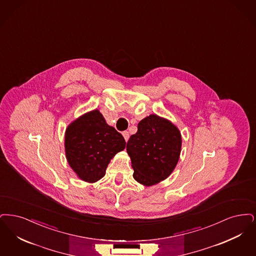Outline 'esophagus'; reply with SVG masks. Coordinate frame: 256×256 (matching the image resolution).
<instances>
[{
	"label": "esophagus",
	"mask_w": 256,
	"mask_h": 256,
	"mask_svg": "<svg viewBox=\"0 0 256 256\" xmlns=\"http://www.w3.org/2000/svg\"><path fill=\"white\" fill-rule=\"evenodd\" d=\"M122 134L123 136H124V138H125V140H126V142H128V140H129V136H129V132H128V131H124V132L122 133Z\"/></svg>",
	"instance_id": "esophagus-1"
}]
</instances>
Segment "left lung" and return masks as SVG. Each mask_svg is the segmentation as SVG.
I'll use <instances>...</instances> for the list:
<instances>
[{"label": "left lung", "instance_id": "obj_1", "mask_svg": "<svg viewBox=\"0 0 256 256\" xmlns=\"http://www.w3.org/2000/svg\"><path fill=\"white\" fill-rule=\"evenodd\" d=\"M134 169L133 177L144 186L168 178L178 164L182 134L178 127L164 118L152 114L138 124L126 146Z\"/></svg>", "mask_w": 256, "mask_h": 256}]
</instances>
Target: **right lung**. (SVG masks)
Instances as JSON below:
<instances>
[{"label": "right lung", "mask_w": 256, "mask_h": 256, "mask_svg": "<svg viewBox=\"0 0 256 256\" xmlns=\"http://www.w3.org/2000/svg\"><path fill=\"white\" fill-rule=\"evenodd\" d=\"M125 145L122 134L107 124L98 109L72 122L65 132L68 164L78 178L89 184L105 176L112 158Z\"/></svg>", "instance_id": "add662e5"}]
</instances>
